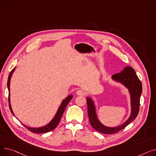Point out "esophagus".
Returning a JSON list of instances; mask_svg holds the SVG:
<instances>
[{"label":"esophagus","instance_id":"esophagus-1","mask_svg":"<svg viewBox=\"0 0 156 156\" xmlns=\"http://www.w3.org/2000/svg\"><path fill=\"white\" fill-rule=\"evenodd\" d=\"M76 95H79V96H82L85 95V92L82 90H78L76 91Z\"/></svg>","mask_w":156,"mask_h":156}]
</instances>
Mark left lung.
<instances>
[{"label":"left lung","instance_id":"obj_1","mask_svg":"<svg viewBox=\"0 0 156 156\" xmlns=\"http://www.w3.org/2000/svg\"><path fill=\"white\" fill-rule=\"evenodd\" d=\"M112 80L120 83L128 89L129 95L131 112L129 118L122 125L118 126L109 127L103 125L97 116L95 102L90 97H87L88 116L92 126L97 132L104 134H113L125 128L137 116L139 112L140 99L142 92V85L135 70L131 66H126L120 73L111 76Z\"/></svg>","mask_w":156,"mask_h":156}]
</instances>
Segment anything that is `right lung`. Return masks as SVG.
<instances>
[{"instance_id": "1", "label": "right lung", "mask_w": 156, "mask_h": 156, "mask_svg": "<svg viewBox=\"0 0 156 156\" xmlns=\"http://www.w3.org/2000/svg\"><path fill=\"white\" fill-rule=\"evenodd\" d=\"M16 67H14V68L10 72L9 75L8 76V80H7V88H8V90H9V97H8V101H9V109L11 110V113L13 114V115L15 116L14 114L12 111L11 105V100H10V83H11V79L12 77V75L13 73L14 72V71L16 70ZM73 99V95H69L68 97H66L65 99L62 101L61 105H59V107L57 109L54 117L52 118V119L48 122V124H47L45 126H41V127H38V128H31V127H28L26 125H24V124H23L24 126H25L28 130H30V132H33V133H47V132H49L53 130L54 129H55L57 126L58 125L59 122L61 120V118L62 116V114L65 111L67 105L68 104V103L69 102V101Z\"/></svg>"}]
</instances>
